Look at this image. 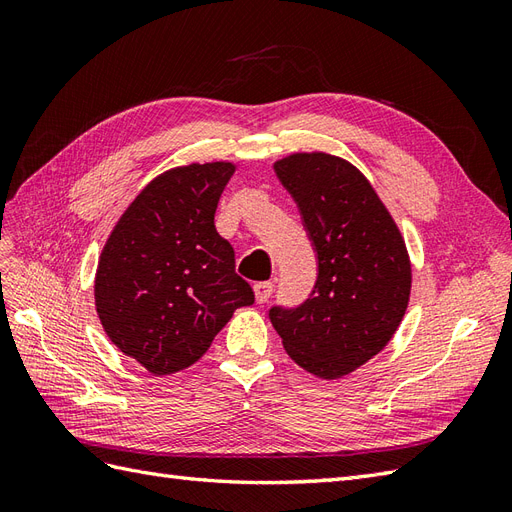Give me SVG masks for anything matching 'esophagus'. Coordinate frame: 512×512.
Returning <instances> with one entry per match:
<instances>
[{
    "instance_id": "obj_1",
    "label": "esophagus",
    "mask_w": 512,
    "mask_h": 512,
    "mask_svg": "<svg viewBox=\"0 0 512 512\" xmlns=\"http://www.w3.org/2000/svg\"><path fill=\"white\" fill-rule=\"evenodd\" d=\"M271 292H273V282H271V280H267V282H256V284H254V294H256V301H258V303L269 301Z\"/></svg>"
}]
</instances>
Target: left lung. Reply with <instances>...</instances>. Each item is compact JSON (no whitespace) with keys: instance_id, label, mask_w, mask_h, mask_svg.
Listing matches in <instances>:
<instances>
[{"instance_id":"1","label":"left lung","mask_w":512,"mask_h":512,"mask_svg":"<svg viewBox=\"0 0 512 512\" xmlns=\"http://www.w3.org/2000/svg\"><path fill=\"white\" fill-rule=\"evenodd\" d=\"M297 200L318 252V280L297 309H271L290 359L337 380L391 342L408 309L412 262L404 235L374 185L352 162L297 151L273 164Z\"/></svg>"}]
</instances>
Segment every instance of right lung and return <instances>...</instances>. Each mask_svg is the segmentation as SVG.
<instances>
[{
  "label": "right lung",
  "instance_id": "obj_1",
  "mask_svg": "<svg viewBox=\"0 0 512 512\" xmlns=\"http://www.w3.org/2000/svg\"><path fill=\"white\" fill-rule=\"evenodd\" d=\"M237 164L168 168L121 213L98 258L94 299L108 339L156 376L203 356L254 290L235 273V250L215 209Z\"/></svg>",
  "mask_w": 512,
  "mask_h": 512
}]
</instances>
